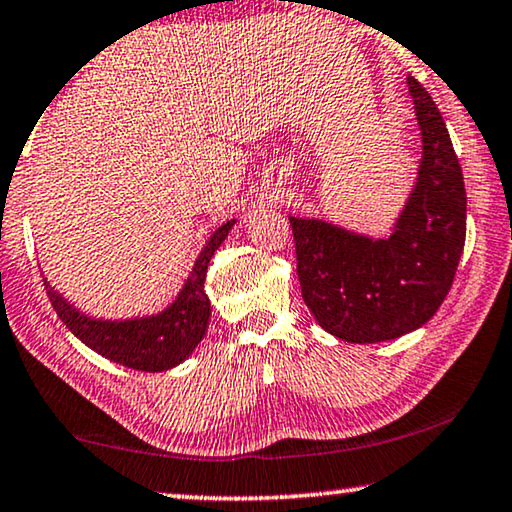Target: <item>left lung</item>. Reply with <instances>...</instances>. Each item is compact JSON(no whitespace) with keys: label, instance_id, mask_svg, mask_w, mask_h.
Segmentation results:
<instances>
[{"label":"left lung","instance_id":"left-lung-1","mask_svg":"<svg viewBox=\"0 0 512 512\" xmlns=\"http://www.w3.org/2000/svg\"><path fill=\"white\" fill-rule=\"evenodd\" d=\"M420 129L416 182L388 238L288 217L298 279L316 323L348 344H379L425 325L453 286L466 238V191L446 122L406 78Z\"/></svg>","mask_w":512,"mask_h":512}]
</instances>
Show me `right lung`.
I'll use <instances>...</instances> for the list:
<instances>
[{
    "mask_svg": "<svg viewBox=\"0 0 512 512\" xmlns=\"http://www.w3.org/2000/svg\"><path fill=\"white\" fill-rule=\"evenodd\" d=\"M238 219H228L205 240L180 293L161 311L129 318H101L78 309L46 279L48 298L57 316L85 346L101 358L138 372H168L182 365L210 328V298L205 293L207 265Z\"/></svg>",
    "mask_w": 512,
    "mask_h": 512,
    "instance_id": "1",
    "label": "right lung"
}]
</instances>
